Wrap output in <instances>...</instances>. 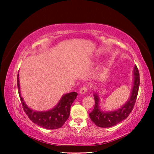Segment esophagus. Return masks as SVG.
I'll return each instance as SVG.
<instances>
[{
  "label": "esophagus",
  "instance_id": "1",
  "mask_svg": "<svg viewBox=\"0 0 154 154\" xmlns=\"http://www.w3.org/2000/svg\"><path fill=\"white\" fill-rule=\"evenodd\" d=\"M87 91H88V88L86 86H83L80 89V94H84L87 92Z\"/></svg>",
  "mask_w": 154,
  "mask_h": 154
}]
</instances>
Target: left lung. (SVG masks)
<instances>
[{
    "mask_svg": "<svg viewBox=\"0 0 154 154\" xmlns=\"http://www.w3.org/2000/svg\"><path fill=\"white\" fill-rule=\"evenodd\" d=\"M133 77V86L130 93V98L123 106L115 111H103L99 106L100 98L97 92H94L95 105L93 111L90 113V118L96 126L101 128H109L118 124L128 118L133 109L139 92L140 78L139 70L137 66L134 68Z\"/></svg>",
    "mask_w": 154,
    "mask_h": 154,
    "instance_id": "left-lung-1",
    "label": "left lung"
}]
</instances>
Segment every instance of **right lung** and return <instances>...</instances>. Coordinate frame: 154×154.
Masks as SVG:
<instances>
[{
	"mask_svg": "<svg viewBox=\"0 0 154 154\" xmlns=\"http://www.w3.org/2000/svg\"><path fill=\"white\" fill-rule=\"evenodd\" d=\"M17 83L18 92L23 109L26 114L33 123L44 128L51 130L60 128L63 126L65 122L69 118L71 105L77 98V92H72L62 96L58 104L50 110L38 111L32 110V109L28 107L21 96L19 74L17 75Z\"/></svg>",
	"mask_w": 154,
	"mask_h": 154,
	"instance_id": "1",
	"label": "right lung"
}]
</instances>
